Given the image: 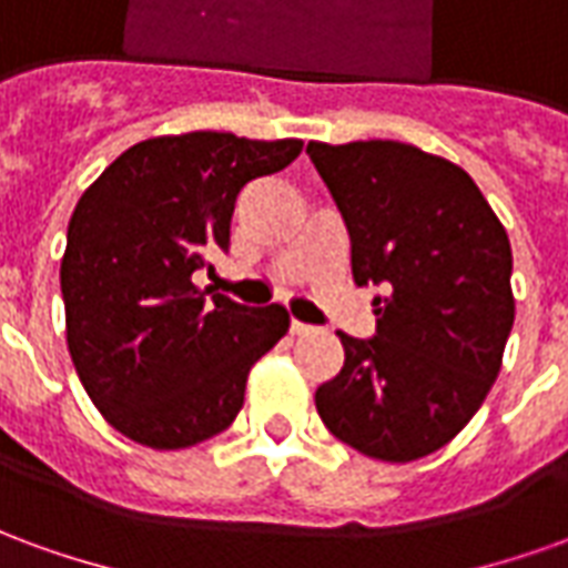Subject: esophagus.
<instances>
[{
    "instance_id": "obj_1",
    "label": "esophagus",
    "mask_w": 568,
    "mask_h": 568,
    "mask_svg": "<svg viewBox=\"0 0 568 568\" xmlns=\"http://www.w3.org/2000/svg\"><path fill=\"white\" fill-rule=\"evenodd\" d=\"M288 332L297 334V337H304V334H313V332H316V328H313V325H304V322L292 320V325H288Z\"/></svg>"
}]
</instances>
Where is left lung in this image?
<instances>
[{"label":"left lung","mask_w":568,"mask_h":568,"mask_svg":"<svg viewBox=\"0 0 568 568\" xmlns=\"http://www.w3.org/2000/svg\"><path fill=\"white\" fill-rule=\"evenodd\" d=\"M349 231L377 337L337 332L344 368L316 389L334 438L383 463L450 444L499 377L514 325L511 243L463 166L393 140L310 142Z\"/></svg>","instance_id":"1"}]
</instances>
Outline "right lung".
<instances>
[{"instance_id":"right-lung-1","label":"right lung","mask_w":568,"mask_h":568,"mask_svg":"<svg viewBox=\"0 0 568 568\" xmlns=\"http://www.w3.org/2000/svg\"><path fill=\"white\" fill-rule=\"evenodd\" d=\"M301 140L179 133L130 145L75 203L60 261L67 346L109 426L182 450L231 426L252 365L288 332L280 304L206 295L191 273L227 252L246 182L285 170Z\"/></svg>"}]
</instances>
